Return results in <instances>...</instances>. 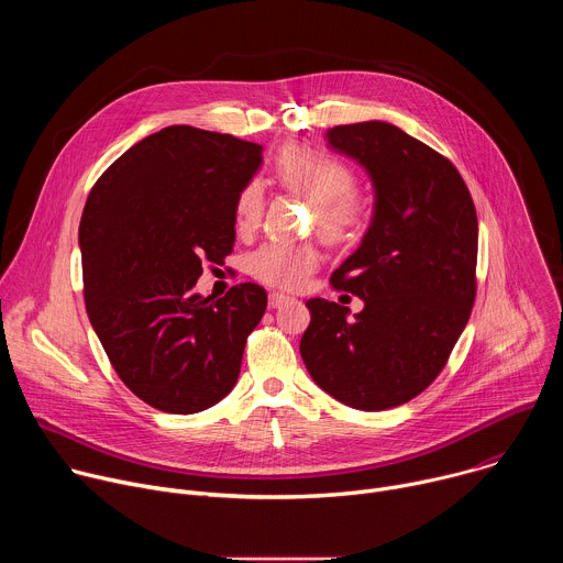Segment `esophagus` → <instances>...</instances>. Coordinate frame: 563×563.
Here are the masks:
<instances>
[{
	"mask_svg": "<svg viewBox=\"0 0 563 563\" xmlns=\"http://www.w3.org/2000/svg\"><path fill=\"white\" fill-rule=\"evenodd\" d=\"M289 300H291L289 296L278 294V291H272V294H269V307H272V309H278V307H283L285 302H289Z\"/></svg>",
	"mask_w": 563,
	"mask_h": 563,
	"instance_id": "esophagus-1",
	"label": "esophagus"
}]
</instances>
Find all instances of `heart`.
Wrapping results in <instances>:
<instances>
[{"label":"heart","instance_id":"b5f03b06","mask_svg":"<svg viewBox=\"0 0 563 563\" xmlns=\"http://www.w3.org/2000/svg\"><path fill=\"white\" fill-rule=\"evenodd\" d=\"M283 187L313 202V222L328 243H345L365 222L367 209L354 191L356 176L339 157L307 146H289L276 159ZM265 194L258 180L247 183L235 198V224L254 231L261 224ZM318 252L309 243H265L247 258L250 274L278 289H298L318 267Z\"/></svg>","mask_w":563,"mask_h":563}]
</instances>
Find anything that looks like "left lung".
Listing matches in <instances>:
<instances>
[{
  "label": "left lung",
  "instance_id": "left-lung-1",
  "mask_svg": "<svg viewBox=\"0 0 563 563\" xmlns=\"http://www.w3.org/2000/svg\"><path fill=\"white\" fill-rule=\"evenodd\" d=\"M330 144L367 169L376 205L363 245L332 274L347 307L311 298L300 356L341 404L376 412L408 404L445 367L476 298L478 220L445 155L387 122L341 124Z\"/></svg>",
  "mask_w": 563,
  "mask_h": 563
}]
</instances>
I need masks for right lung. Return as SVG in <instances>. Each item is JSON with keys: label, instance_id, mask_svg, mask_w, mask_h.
I'll return each mask as SVG.
<instances>
[{"label": "right lung", "instance_id": "1", "mask_svg": "<svg viewBox=\"0 0 563 563\" xmlns=\"http://www.w3.org/2000/svg\"><path fill=\"white\" fill-rule=\"evenodd\" d=\"M261 151L229 133L167 126L124 151L87 198L89 320L120 380L159 412L196 415L224 398L265 313L256 283L216 300L194 291L202 263L233 252L235 198Z\"/></svg>", "mask_w": 563, "mask_h": 563}]
</instances>
